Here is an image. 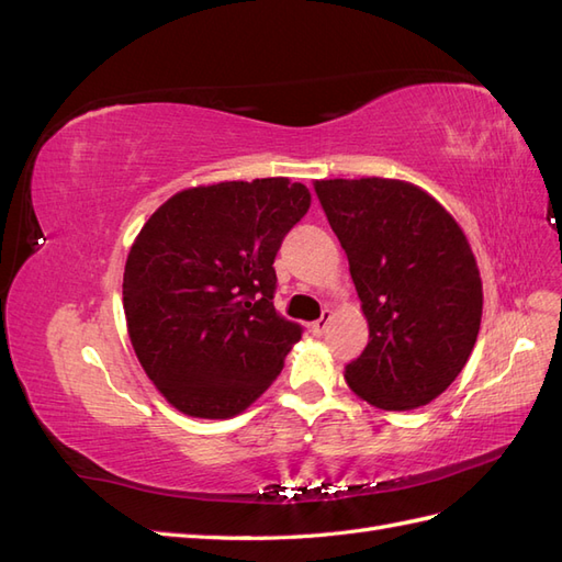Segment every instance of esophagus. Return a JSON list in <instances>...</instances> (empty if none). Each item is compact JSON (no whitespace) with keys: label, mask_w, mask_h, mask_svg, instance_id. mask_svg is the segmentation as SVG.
Returning a JSON list of instances; mask_svg holds the SVG:
<instances>
[{"label":"esophagus","mask_w":562,"mask_h":562,"mask_svg":"<svg viewBox=\"0 0 562 562\" xmlns=\"http://www.w3.org/2000/svg\"><path fill=\"white\" fill-rule=\"evenodd\" d=\"M328 323H330V312H323V316H321L318 321H314V323H312V335L321 337L323 333H326V328H328Z\"/></svg>","instance_id":"obj_1"}]
</instances>
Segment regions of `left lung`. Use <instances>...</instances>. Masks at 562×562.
I'll list each match as a JSON object with an SVG mask.
<instances>
[{
  "mask_svg": "<svg viewBox=\"0 0 562 562\" xmlns=\"http://www.w3.org/2000/svg\"><path fill=\"white\" fill-rule=\"evenodd\" d=\"M368 321L345 370L380 411H415L457 380L483 316V281L464 229L422 187L396 178L316 180Z\"/></svg>",
  "mask_w": 562,
  "mask_h": 562,
  "instance_id": "left-lung-1",
  "label": "left lung"
}]
</instances>
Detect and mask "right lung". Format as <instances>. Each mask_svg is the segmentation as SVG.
Listing matches in <instances>:
<instances>
[{
  "mask_svg": "<svg viewBox=\"0 0 562 562\" xmlns=\"http://www.w3.org/2000/svg\"><path fill=\"white\" fill-rule=\"evenodd\" d=\"M310 201L288 178L199 184L164 201L135 236L126 330L147 378L182 415H241L279 378L302 328L271 302L274 258Z\"/></svg>",
  "mask_w": 562,
  "mask_h": 562,
  "instance_id": "right-lung-1",
  "label": "right lung"
}]
</instances>
